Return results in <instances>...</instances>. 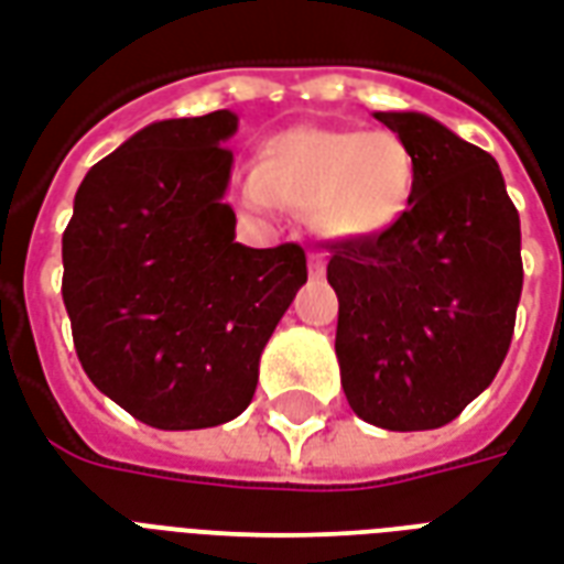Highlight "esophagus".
Here are the masks:
<instances>
[{"instance_id": "esophagus-1", "label": "esophagus", "mask_w": 564, "mask_h": 564, "mask_svg": "<svg viewBox=\"0 0 564 564\" xmlns=\"http://www.w3.org/2000/svg\"><path fill=\"white\" fill-rule=\"evenodd\" d=\"M324 273H327V261H324V256H321V252H308V276L324 279Z\"/></svg>"}]
</instances>
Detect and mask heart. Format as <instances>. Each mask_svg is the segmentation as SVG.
Listing matches in <instances>:
<instances>
[{
    "label": "heart",
    "instance_id": "b5f03b06",
    "mask_svg": "<svg viewBox=\"0 0 564 564\" xmlns=\"http://www.w3.org/2000/svg\"><path fill=\"white\" fill-rule=\"evenodd\" d=\"M413 186L416 160L392 130L291 127L261 145L243 202L312 214L336 240H371L408 214Z\"/></svg>",
    "mask_w": 564,
    "mask_h": 564
}]
</instances>
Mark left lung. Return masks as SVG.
Masks as SVG:
<instances>
[{"mask_svg": "<svg viewBox=\"0 0 564 564\" xmlns=\"http://www.w3.org/2000/svg\"><path fill=\"white\" fill-rule=\"evenodd\" d=\"M408 142L416 186L371 240H336V357L347 404L387 431H431L497 378L523 261L520 217L497 160L422 112H375Z\"/></svg>", "mask_w": 564, "mask_h": 564, "instance_id": "left-lung-1", "label": "left lung"}]
</instances>
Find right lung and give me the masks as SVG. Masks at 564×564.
Segmentation results:
<instances>
[{
    "label": "right lung",
    "instance_id": "right-lung-1",
    "mask_svg": "<svg viewBox=\"0 0 564 564\" xmlns=\"http://www.w3.org/2000/svg\"><path fill=\"white\" fill-rule=\"evenodd\" d=\"M237 116L142 127L88 169L62 237L76 357L104 395L160 431L231 422L261 350L306 285L297 243L249 249L226 205Z\"/></svg>",
    "mask_w": 564,
    "mask_h": 564
}]
</instances>
